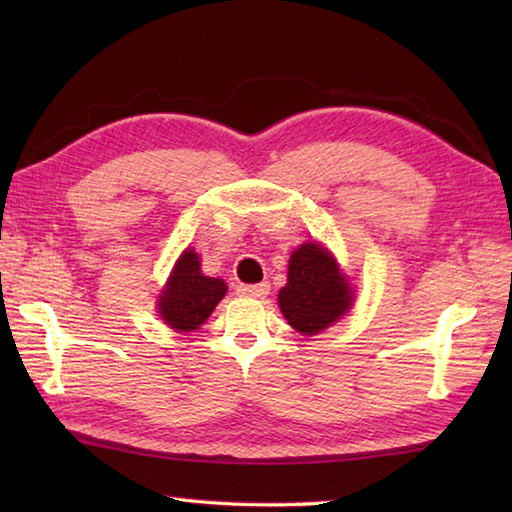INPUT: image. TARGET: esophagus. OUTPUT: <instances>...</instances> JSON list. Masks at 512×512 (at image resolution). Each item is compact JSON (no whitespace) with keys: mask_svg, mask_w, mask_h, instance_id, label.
Wrapping results in <instances>:
<instances>
[{"mask_svg":"<svg viewBox=\"0 0 512 512\" xmlns=\"http://www.w3.org/2000/svg\"><path fill=\"white\" fill-rule=\"evenodd\" d=\"M239 295L244 297H255V299H264L270 292V284L268 281H262V284H242L237 288Z\"/></svg>","mask_w":512,"mask_h":512,"instance_id":"esophagus-1","label":"esophagus"}]
</instances>
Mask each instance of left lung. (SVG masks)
<instances>
[{
    "instance_id": "obj_1",
    "label": "left lung",
    "mask_w": 512,
    "mask_h": 512,
    "mask_svg": "<svg viewBox=\"0 0 512 512\" xmlns=\"http://www.w3.org/2000/svg\"><path fill=\"white\" fill-rule=\"evenodd\" d=\"M277 301L292 328L314 336L352 308L354 290L330 250L306 242L290 255L288 284L279 290Z\"/></svg>"
}]
</instances>
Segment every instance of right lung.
I'll return each mask as SVG.
<instances>
[{
	"instance_id": "right-lung-1",
	"label": "right lung",
	"mask_w": 512,
	"mask_h": 512,
	"mask_svg": "<svg viewBox=\"0 0 512 512\" xmlns=\"http://www.w3.org/2000/svg\"><path fill=\"white\" fill-rule=\"evenodd\" d=\"M200 266L198 253L184 250L158 295L160 319L176 332L198 330L226 295L224 279L202 275Z\"/></svg>"
}]
</instances>
